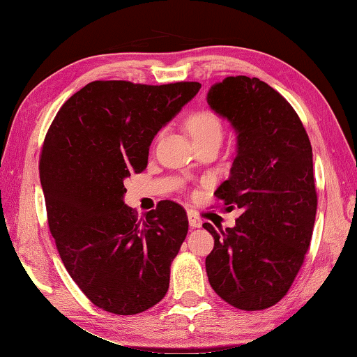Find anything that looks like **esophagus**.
Segmentation results:
<instances>
[{
    "label": "esophagus",
    "instance_id": "34e87169",
    "mask_svg": "<svg viewBox=\"0 0 357 357\" xmlns=\"http://www.w3.org/2000/svg\"><path fill=\"white\" fill-rule=\"evenodd\" d=\"M188 221H190L191 227H201L202 226V220L192 210L188 211Z\"/></svg>",
    "mask_w": 357,
    "mask_h": 357
}]
</instances>
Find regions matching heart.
<instances>
[{
	"instance_id": "1",
	"label": "heart",
	"mask_w": 357,
	"mask_h": 357,
	"mask_svg": "<svg viewBox=\"0 0 357 357\" xmlns=\"http://www.w3.org/2000/svg\"><path fill=\"white\" fill-rule=\"evenodd\" d=\"M186 130L190 131L196 144L208 142L218 139L221 141L222 136V122L216 112L210 109L195 111L186 117Z\"/></svg>"
}]
</instances>
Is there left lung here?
<instances>
[{"instance_id": "1", "label": "left lung", "mask_w": 357, "mask_h": 357, "mask_svg": "<svg viewBox=\"0 0 357 357\" xmlns=\"http://www.w3.org/2000/svg\"><path fill=\"white\" fill-rule=\"evenodd\" d=\"M207 102L236 131L230 177L215 196L240 208L235 227L215 230L205 268L211 289L241 310L282 299L303 266L314 232L317 190L309 136L291 105L259 78L227 77Z\"/></svg>"}]
</instances>
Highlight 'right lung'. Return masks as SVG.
Wrapping results in <instances>:
<instances>
[{
    "mask_svg": "<svg viewBox=\"0 0 357 357\" xmlns=\"http://www.w3.org/2000/svg\"><path fill=\"white\" fill-rule=\"evenodd\" d=\"M199 89L196 81H92L47 131L39 172L50 232L75 284L111 314H141L169 289L188 216L182 205L161 201L137 220L123 204V182L147 167L155 135Z\"/></svg>",
    "mask_w": 357,
    "mask_h": 357,
    "instance_id": "add662e5",
    "label": "right lung"
}]
</instances>
